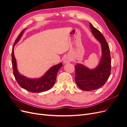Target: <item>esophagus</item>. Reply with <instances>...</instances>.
Segmentation results:
<instances>
[{
	"instance_id": "34e87169",
	"label": "esophagus",
	"mask_w": 127,
	"mask_h": 127,
	"mask_svg": "<svg viewBox=\"0 0 127 127\" xmlns=\"http://www.w3.org/2000/svg\"><path fill=\"white\" fill-rule=\"evenodd\" d=\"M71 61V58H70L69 57H65L64 60H63V62L64 64H68V63H69Z\"/></svg>"
}]
</instances>
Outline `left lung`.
Instances as JSON below:
<instances>
[{
    "label": "left lung",
    "mask_w": 127,
    "mask_h": 127,
    "mask_svg": "<svg viewBox=\"0 0 127 127\" xmlns=\"http://www.w3.org/2000/svg\"><path fill=\"white\" fill-rule=\"evenodd\" d=\"M91 32L101 44L102 55L97 66L90 69L82 64L75 66V82L83 91L97 90L104 85L111 74V60L109 45L99 31L90 23Z\"/></svg>",
    "instance_id": "obj_1"
}]
</instances>
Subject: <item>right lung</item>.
Segmentation results:
<instances>
[{"mask_svg":"<svg viewBox=\"0 0 127 127\" xmlns=\"http://www.w3.org/2000/svg\"><path fill=\"white\" fill-rule=\"evenodd\" d=\"M26 29L23 31L18 35L12 49L11 57L14 75L18 84L23 88L33 93H41L48 91L54 85L57 78V72L62 67L63 64L60 63L54 65L43 76L37 78H30L21 74L17 69L16 60L14 53V46L20 40Z\"/></svg>","mask_w":127,"mask_h":127,"instance_id":"1","label":"right lung"}]
</instances>
